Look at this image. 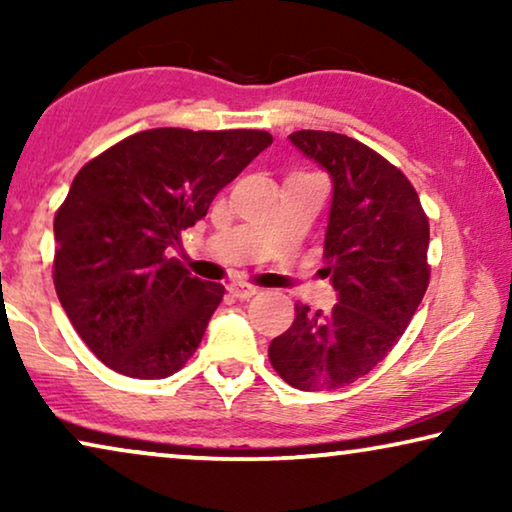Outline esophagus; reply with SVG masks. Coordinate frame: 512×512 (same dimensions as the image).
Instances as JSON below:
<instances>
[{
  "label": "esophagus",
  "instance_id": "1",
  "mask_svg": "<svg viewBox=\"0 0 512 512\" xmlns=\"http://www.w3.org/2000/svg\"><path fill=\"white\" fill-rule=\"evenodd\" d=\"M228 291H230V296H235V298H240V300H249V298H254L256 293H258L256 286H251V284H230Z\"/></svg>",
  "mask_w": 512,
  "mask_h": 512
}]
</instances>
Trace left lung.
Wrapping results in <instances>:
<instances>
[{"instance_id": "obj_1", "label": "left lung", "mask_w": 512, "mask_h": 512, "mask_svg": "<svg viewBox=\"0 0 512 512\" xmlns=\"http://www.w3.org/2000/svg\"><path fill=\"white\" fill-rule=\"evenodd\" d=\"M289 142L331 177L324 272L338 303L331 312L296 305L268 356L291 387L333 391L368 375L417 312L429 286V219L405 174L366 144L324 130Z\"/></svg>"}]
</instances>
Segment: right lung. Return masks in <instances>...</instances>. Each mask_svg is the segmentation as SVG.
Here are the masks:
<instances>
[{
	"label": "right lung",
	"instance_id": "add662e5",
	"mask_svg": "<svg viewBox=\"0 0 512 512\" xmlns=\"http://www.w3.org/2000/svg\"><path fill=\"white\" fill-rule=\"evenodd\" d=\"M270 144L263 130L153 128L81 167L55 214L53 282L104 366L158 380L191 359L226 289L167 254Z\"/></svg>",
	"mask_w": 512,
	"mask_h": 512
}]
</instances>
